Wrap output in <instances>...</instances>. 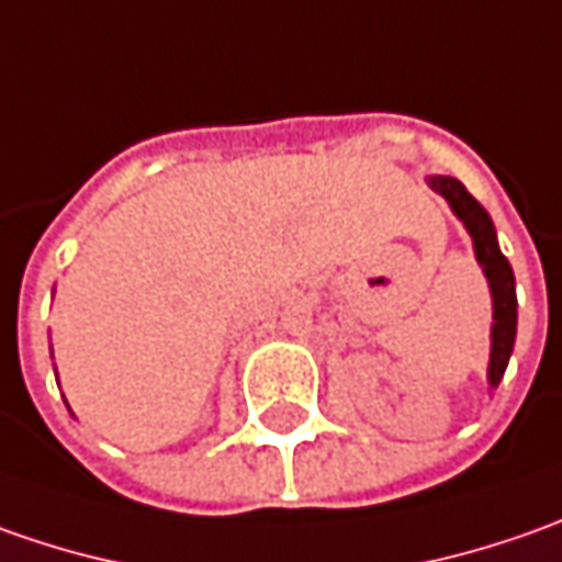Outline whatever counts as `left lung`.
Wrapping results in <instances>:
<instances>
[{"mask_svg":"<svg viewBox=\"0 0 562 562\" xmlns=\"http://www.w3.org/2000/svg\"><path fill=\"white\" fill-rule=\"evenodd\" d=\"M426 183L436 189L445 202L451 204L457 221L467 226L473 239L475 261L482 267L488 289H492V351H488V389H497L504 370L510 363L513 341H516V280L510 261L501 255L497 233L488 211L467 192V186L454 177H426Z\"/></svg>","mask_w":562,"mask_h":562,"instance_id":"left-lung-1","label":"left lung"}]
</instances>
